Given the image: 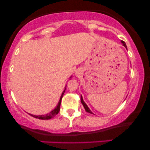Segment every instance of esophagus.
Returning <instances> with one entry per match:
<instances>
[{
  "mask_svg": "<svg viewBox=\"0 0 150 150\" xmlns=\"http://www.w3.org/2000/svg\"><path fill=\"white\" fill-rule=\"evenodd\" d=\"M80 73H81V70L78 69V70H76V72H75V74H76V75H80Z\"/></svg>",
  "mask_w": 150,
  "mask_h": 150,
  "instance_id": "1",
  "label": "esophagus"
}]
</instances>
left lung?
Segmentation results:
<instances>
[{
  "label": "left lung",
  "mask_w": 150,
  "mask_h": 150,
  "mask_svg": "<svg viewBox=\"0 0 150 150\" xmlns=\"http://www.w3.org/2000/svg\"><path fill=\"white\" fill-rule=\"evenodd\" d=\"M121 43H122V44H123V46H125V49H127V46H126V44H125V43L124 42H123V41H121ZM81 102H82V105H83V106H84V108H85V111H87V112L90 113H92V114H93V113L92 112V111H91V110L89 109L88 106H87V105L85 103V101H83V99H82V96H81Z\"/></svg>",
  "instance_id": "8db88e82"
}]
</instances>
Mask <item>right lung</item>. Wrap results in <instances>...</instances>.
Instances as JSON below:
<instances>
[{
    "label": "right lung",
    "mask_w": 150,
    "mask_h": 150,
    "mask_svg": "<svg viewBox=\"0 0 150 150\" xmlns=\"http://www.w3.org/2000/svg\"><path fill=\"white\" fill-rule=\"evenodd\" d=\"M70 78H71V77H70ZM65 89H66V87H65L64 91H63V93H62L61 97V98H60L59 102H58L57 106H56L54 109L52 110L51 112L47 113V114H46V115H39V116H35V115L30 114L31 116L34 117V118H39V119H42V120H49V119H51V118H53V117L56 116V114H58V113L59 112L60 106H61V99H62V97H63V94H64V92L65 91Z\"/></svg>",
    "instance_id": "right-lung-1"
}]
</instances>
